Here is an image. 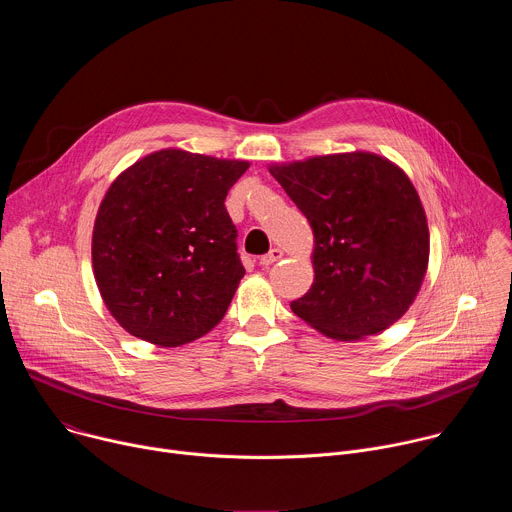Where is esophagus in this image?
Here are the masks:
<instances>
[{
    "label": "esophagus",
    "instance_id": "esophagus-1",
    "mask_svg": "<svg viewBox=\"0 0 512 512\" xmlns=\"http://www.w3.org/2000/svg\"><path fill=\"white\" fill-rule=\"evenodd\" d=\"M281 257H283V251H281V249H271L267 255H263V257L259 259V265L269 267V265H273L275 261H279Z\"/></svg>",
    "mask_w": 512,
    "mask_h": 512
}]
</instances>
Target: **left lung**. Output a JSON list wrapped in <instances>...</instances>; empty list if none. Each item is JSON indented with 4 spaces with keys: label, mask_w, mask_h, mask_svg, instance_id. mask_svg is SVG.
I'll use <instances>...</instances> for the list:
<instances>
[{
    "label": "left lung",
    "mask_w": 512,
    "mask_h": 512,
    "mask_svg": "<svg viewBox=\"0 0 512 512\" xmlns=\"http://www.w3.org/2000/svg\"><path fill=\"white\" fill-rule=\"evenodd\" d=\"M314 231V283L291 310L334 340L387 330L413 304L429 259L425 210L411 180L369 154L269 168Z\"/></svg>",
    "instance_id": "8db88e82"
}]
</instances>
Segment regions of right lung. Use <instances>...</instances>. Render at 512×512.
<instances>
[{
	"instance_id": "right-lung-1",
	"label": "right lung",
	"mask_w": 512,
	"mask_h": 512,
	"mask_svg": "<svg viewBox=\"0 0 512 512\" xmlns=\"http://www.w3.org/2000/svg\"><path fill=\"white\" fill-rule=\"evenodd\" d=\"M247 168L162 150L111 184L93 229V269L129 334L180 346L223 320L245 275L225 198Z\"/></svg>"
}]
</instances>
